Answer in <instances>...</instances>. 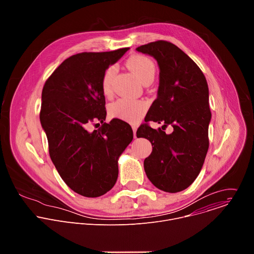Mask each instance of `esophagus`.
Returning <instances> with one entry per match:
<instances>
[{
	"label": "esophagus",
	"mask_w": 254,
	"mask_h": 254,
	"mask_svg": "<svg viewBox=\"0 0 254 254\" xmlns=\"http://www.w3.org/2000/svg\"><path fill=\"white\" fill-rule=\"evenodd\" d=\"M131 128H132V131H133V137L136 138V129H137V127L135 125H132L131 126Z\"/></svg>",
	"instance_id": "obj_1"
}]
</instances>
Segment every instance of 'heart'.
I'll use <instances>...</instances> for the list:
<instances>
[{"instance_id":"1","label":"heart","mask_w":254,"mask_h":254,"mask_svg":"<svg viewBox=\"0 0 254 254\" xmlns=\"http://www.w3.org/2000/svg\"><path fill=\"white\" fill-rule=\"evenodd\" d=\"M127 67L136 75V77L143 82L149 78L155 76V64L154 62L142 55H133L127 62ZM117 72V66H108L103 72L101 79V88L105 95L112 93L113 80ZM146 103L138 100H133L129 98H120L110 106V113L113 117L120 119L128 123L138 122L146 113Z\"/></svg>"}]
</instances>
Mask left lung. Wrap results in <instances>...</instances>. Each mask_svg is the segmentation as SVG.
Masks as SVG:
<instances>
[{"label": "left lung", "instance_id": "left-lung-1", "mask_svg": "<svg viewBox=\"0 0 254 254\" xmlns=\"http://www.w3.org/2000/svg\"><path fill=\"white\" fill-rule=\"evenodd\" d=\"M136 51L154 57L160 69L157 98L144 121L174 128L170 134L148 124L137 128L136 136L154 146L143 162L144 172L158 189L183 191L198 177L209 148L211 112L206 78L198 65L170 42H152Z\"/></svg>", "mask_w": 254, "mask_h": 254}]
</instances>
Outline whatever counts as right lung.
I'll return each mask as SVG.
<instances>
[{
	"mask_svg": "<svg viewBox=\"0 0 254 254\" xmlns=\"http://www.w3.org/2000/svg\"><path fill=\"white\" fill-rule=\"evenodd\" d=\"M127 50L71 56L55 69L42 90L40 123L50 158L66 185L84 197H99L115 186L119 158L133 137L129 125L121 120L103 123V72ZM93 120L103 126L90 132Z\"/></svg>",
	"mask_w": 254,
	"mask_h": 254,
	"instance_id": "1",
	"label": "right lung"
}]
</instances>
